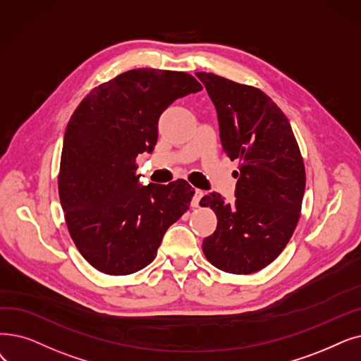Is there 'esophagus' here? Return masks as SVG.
<instances>
[{"instance_id": "obj_1", "label": "esophagus", "mask_w": 361, "mask_h": 361, "mask_svg": "<svg viewBox=\"0 0 361 361\" xmlns=\"http://www.w3.org/2000/svg\"><path fill=\"white\" fill-rule=\"evenodd\" d=\"M202 196H203V192L199 190V189H196L195 193H193V197H192V207H193V208H197V207H199V202H200Z\"/></svg>"}]
</instances>
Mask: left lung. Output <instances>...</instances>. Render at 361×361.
Here are the masks:
<instances>
[{"instance_id":"left-lung-1","label":"left lung","mask_w":361,"mask_h":361,"mask_svg":"<svg viewBox=\"0 0 361 361\" xmlns=\"http://www.w3.org/2000/svg\"><path fill=\"white\" fill-rule=\"evenodd\" d=\"M215 104L223 152L239 161L234 199L215 192L202 207L216 215V230L203 239L207 259L231 274H250L271 264L292 238L305 190V166L292 127L259 88L215 73L197 72Z\"/></svg>"}]
</instances>
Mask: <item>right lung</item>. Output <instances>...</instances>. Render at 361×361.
I'll list each match as a JSON object with an SVG mask.
<instances>
[{"label": "right lung", "mask_w": 361, "mask_h": 361, "mask_svg": "<svg viewBox=\"0 0 361 361\" xmlns=\"http://www.w3.org/2000/svg\"><path fill=\"white\" fill-rule=\"evenodd\" d=\"M200 90L185 72L140 68L91 90L75 109L61 149L59 196L75 246L96 270L127 276L145 269L165 231L189 209V183L142 185L135 159L154 149L165 109Z\"/></svg>", "instance_id": "obj_1"}]
</instances>
